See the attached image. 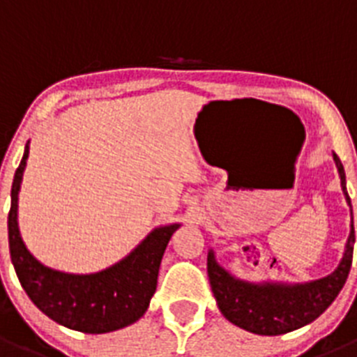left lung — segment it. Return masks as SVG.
<instances>
[{
	"instance_id": "left-lung-1",
	"label": "left lung",
	"mask_w": 357,
	"mask_h": 357,
	"mask_svg": "<svg viewBox=\"0 0 357 357\" xmlns=\"http://www.w3.org/2000/svg\"><path fill=\"white\" fill-rule=\"evenodd\" d=\"M333 159L338 168L343 193L351 206L343 164L336 153H333ZM354 241V222H351V234L347 239L345 252L338 268L324 279L311 280L304 284H288V282L254 284L236 279L216 263L214 252L209 250L207 273L218 307L227 320L254 334L277 336V334L301 329L317 320L342 291L351 272Z\"/></svg>"
}]
</instances>
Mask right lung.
I'll return each instance as SVG.
<instances>
[{
    "label": "right lung",
    "instance_id": "obj_1",
    "mask_svg": "<svg viewBox=\"0 0 357 357\" xmlns=\"http://www.w3.org/2000/svg\"><path fill=\"white\" fill-rule=\"evenodd\" d=\"M28 150L26 143L12 182L8 245L17 279L30 301L53 321L80 333H110L137 321L155 293L164 250L181 223L153 229L125 259L102 272L78 275L44 266L24 247L17 227V195Z\"/></svg>",
    "mask_w": 357,
    "mask_h": 357
}]
</instances>
